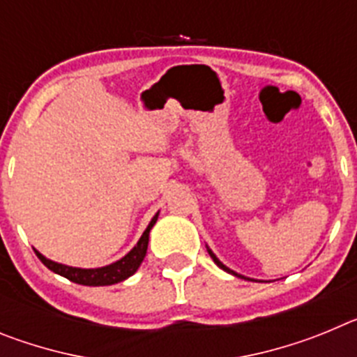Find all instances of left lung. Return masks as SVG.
Masks as SVG:
<instances>
[{"label":"left lung","mask_w":357,"mask_h":357,"mask_svg":"<svg viewBox=\"0 0 357 357\" xmlns=\"http://www.w3.org/2000/svg\"><path fill=\"white\" fill-rule=\"evenodd\" d=\"M207 252H209V255H211V257H213V261H214V263H216V264H218V266L222 268V270H225V272H227V273H230V275H234V277H239V279H245V280H254V279H250V277H245V275H241V273L234 272V270H230V268H229V266H225V264H223V263H222V261L218 259L216 255H214V252H213V250H211V248H209V247H207Z\"/></svg>","instance_id":"1"}]
</instances>
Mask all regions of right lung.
<instances>
[{"label": "right lung", "mask_w": 357, "mask_h": 357, "mask_svg": "<svg viewBox=\"0 0 357 357\" xmlns=\"http://www.w3.org/2000/svg\"><path fill=\"white\" fill-rule=\"evenodd\" d=\"M157 218H159V213L151 218L150 223H148L146 230L143 232V236L139 238L137 245L128 252L127 255H123L121 259L116 261V263H110L107 266L102 268H77V266H68V264L55 263V261L44 257L39 250H36L37 257L43 261L44 266H48L52 272L59 273V275L66 277L71 282H77V284L84 286H110V284H118L121 280L128 279L130 275H134L137 272V268L143 263L144 255H146L148 250V239H150V230L151 227L155 225Z\"/></svg>", "instance_id": "add662e5"}]
</instances>
